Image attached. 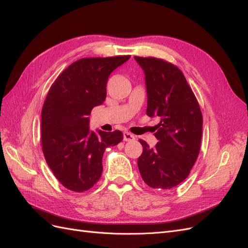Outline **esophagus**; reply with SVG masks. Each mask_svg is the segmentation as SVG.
I'll use <instances>...</instances> for the list:
<instances>
[{
  "mask_svg": "<svg viewBox=\"0 0 248 248\" xmlns=\"http://www.w3.org/2000/svg\"><path fill=\"white\" fill-rule=\"evenodd\" d=\"M123 134H124V140H125V141H131V140H136V137H134L133 134H131V133L128 132V131H125Z\"/></svg>",
  "mask_w": 248,
  "mask_h": 248,
  "instance_id": "34e87169",
  "label": "esophagus"
}]
</instances>
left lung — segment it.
I'll use <instances>...</instances> for the list:
<instances>
[{"label":"left lung","mask_w":248,"mask_h":248,"mask_svg":"<svg viewBox=\"0 0 248 248\" xmlns=\"http://www.w3.org/2000/svg\"><path fill=\"white\" fill-rule=\"evenodd\" d=\"M145 73L147 115L159 117L154 148L140 140L138 166L152 188L170 189L187 178L201 147L202 116L196 96L178 67L156 58L134 57Z\"/></svg>","instance_id":"obj_1"}]
</instances>
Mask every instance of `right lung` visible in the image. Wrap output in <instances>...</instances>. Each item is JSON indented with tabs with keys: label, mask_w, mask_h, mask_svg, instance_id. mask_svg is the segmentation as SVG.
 Masks as SVG:
<instances>
[{
	"label": "right lung",
	"mask_w": 248,
	"mask_h": 248,
	"mask_svg": "<svg viewBox=\"0 0 248 248\" xmlns=\"http://www.w3.org/2000/svg\"><path fill=\"white\" fill-rule=\"evenodd\" d=\"M129 58L80 59L49 89L41 112L42 150L56 178L72 191H86L96 184L106 149L123 140L120 130H90L88 116L106 100L110 73Z\"/></svg>",
	"instance_id": "obj_1"
}]
</instances>
